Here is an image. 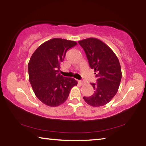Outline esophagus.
Returning <instances> with one entry per match:
<instances>
[{
	"label": "esophagus",
	"mask_w": 146,
	"mask_h": 146,
	"mask_svg": "<svg viewBox=\"0 0 146 146\" xmlns=\"http://www.w3.org/2000/svg\"><path fill=\"white\" fill-rule=\"evenodd\" d=\"M78 82L79 84H80V85H82L83 84H84V81H82V80H78Z\"/></svg>",
	"instance_id": "esophagus-1"
}]
</instances>
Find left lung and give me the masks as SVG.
Returning a JSON list of instances; mask_svg holds the SVG:
<instances>
[{
  "instance_id": "left-lung-1",
  "label": "left lung",
  "mask_w": 146,
  "mask_h": 146,
  "mask_svg": "<svg viewBox=\"0 0 146 146\" xmlns=\"http://www.w3.org/2000/svg\"><path fill=\"white\" fill-rule=\"evenodd\" d=\"M78 43L97 77V84H91L95 90L93 95L84 97V100L93 107L104 106L115 97L119 88L122 78L119 60L112 49L99 39L88 38Z\"/></svg>"
}]
</instances>
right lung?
Returning <instances> with one entry per match:
<instances>
[{"label":"right lung","instance_id":"right-lung-1","mask_svg":"<svg viewBox=\"0 0 146 146\" xmlns=\"http://www.w3.org/2000/svg\"><path fill=\"white\" fill-rule=\"evenodd\" d=\"M75 41L55 38L38 47L28 63L29 80L36 97L42 102L56 107L65 102L77 81L58 73L66 51Z\"/></svg>","mask_w":146,"mask_h":146}]
</instances>
